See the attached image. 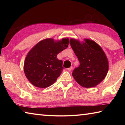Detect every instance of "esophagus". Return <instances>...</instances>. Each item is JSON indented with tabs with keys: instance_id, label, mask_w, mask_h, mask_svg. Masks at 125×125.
<instances>
[{
	"instance_id": "esophagus-1",
	"label": "esophagus",
	"mask_w": 125,
	"mask_h": 125,
	"mask_svg": "<svg viewBox=\"0 0 125 125\" xmlns=\"http://www.w3.org/2000/svg\"><path fill=\"white\" fill-rule=\"evenodd\" d=\"M67 70L69 72H71L72 70V67H70L69 68H67Z\"/></svg>"
}]
</instances>
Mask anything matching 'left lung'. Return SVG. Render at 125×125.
<instances>
[{"instance_id": "obj_1", "label": "left lung", "mask_w": 125, "mask_h": 125, "mask_svg": "<svg viewBox=\"0 0 125 125\" xmlns=\"http://www.w3.org/2000/svg\"><path fill=\"white\" fill-rule=\"evenodd\" d=\"M84 42L74 39L70 44L79 61V66L72 73L75 81L84 88L95 87L104 79L109 70V62L105 52L98 43L85 39Z\"/></svg>"}]
</instances>
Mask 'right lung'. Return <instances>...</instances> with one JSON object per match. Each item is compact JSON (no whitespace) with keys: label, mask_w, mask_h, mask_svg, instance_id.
<instances>
[{"label":"right lung","mask_w":125,"mask_h":125,"mask_svg":"<svg viewBox=\"0 0 125 125\" xmlns=\"http://www.w3.org/2000/svg\"><path fill=\"white\" fill-rule=\"evenodd\" d=\"M68 38L60 40L46 39L33 47L25 60L24 69L29 82L37 88L52 85L62 72L63 62L57 54L68 47Z\"/></svg>","instance_id":"right-lung-1"}]
</instances>
